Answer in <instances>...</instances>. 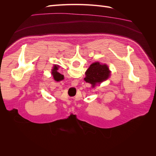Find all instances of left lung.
<instances>
[{
  "instance_id": "8db88e82",
  "label": "left lung",
  "mask_w": 156,
  "mask_h": 156,
  "mask_svg": "<svg viewBox=\"0 0 156 156\" xmlns=\"http://www.w3.org/2000/svg\"><path fill=\"white\" fill-rule=\"evenodd\" d=\"M85 75L84 81L91 84L92 87H94L97 84H101L108 79L111 75V71L107 65L96 62L90 66Z\"/></svg>"
}]
</instances>
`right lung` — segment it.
<instances>
[{"mask_svg": "<svg viewBox=\"0 0 156 156\" xmlns=\"http://www.w3.org/2000/svg\"><path fill=\"white\" fill-rule=\"evenodd\" d=\"M58 68H59L58 66L55 65L53 66V69H52V72H51V73H52V75H53V78L56 81H62V80H63L64 78V75L60 74L58 72Z\"/></svg>", "mask_w": 156, "mask_h": 156, "instance_id": "1", "label": "right lung"}]
</instances>
